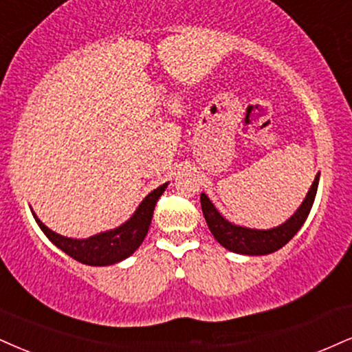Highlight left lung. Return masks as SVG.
<instances>
[{"label": "left lung", "mask_w": 352, "mask_h": 352, "mask_svg": "<svg viewBox=\"0 0 352 352\" xmlns=\"http://www.w3.org/2000/svg\"><path fill=\"white\" fill-rule=\"evenodd\" d=\"M320 173H316L310 190L300 208L295 211L292 217L280 226L272 228V230H251V228L238 226L228 221L219 214L214 208L213 203L205 193H201V211L206 219L211 234L218 241L223 248L236 254H245V256H265V254L275 252L283 248L289 241L297 234L300 228L303 226L305 219L310 214V210L315 201L316 190H318Z\"/></svg>", "instance_id": "1"}]
</instances>
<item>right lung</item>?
<instances>
[{
  "label": "right lung",
  "instance_id": "add662e5",
  "mask_svg": "<svg viewBox=\"0 0 352 352\" xmlns=\"http://www.w3.org/2000/svg\"><path fill=\"white\" fill-rule=\"evenodd\" d=\"M165 188H167V184L160 185L159 188L147 195L141 201V205L138 206V210L134 211L133 217L124 224L87 239H72L57 234V232L49 230L36 217L34 211L32 214L50 243L62 249L65 254H69L70 257H74L75 261L87 265H111L129 257L142 244L147 231H149L155 203H157L160 195L165 192Z\"/></svg>",
  "mask_w": 352,
  "mask_h": 352
}]
</instances>
